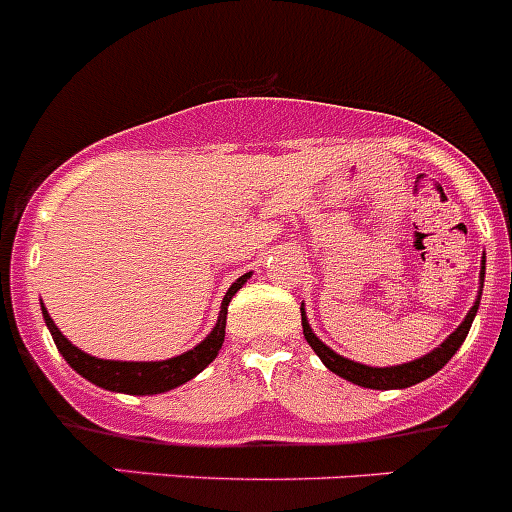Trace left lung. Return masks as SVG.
Instances as JSON below:
<instances>
[{"instance_id":"8db88e82","label":"left lung","mask_w":512,"mask_h":512,"mask_svg":"<svg viewBox=\"0 0 512 512\" xmlns=\"http://www.w3.org/2000/svg\"><path fill=\"white\" fill-rule=\"evenodd\" d=\"M482 283H485V257H482V270H480V293H477V300H475V305L470 308V313L465 315V321L455 328V333H450V336H447V341H444L442 346H437L434 351H429L427 356L417 358V361H409V364L384 366V369H379V366H364V364H356V361H348V358L338 356L333 348H328L321 338L310 331V323H308V318H305V308H300V315H303V336H305V341L310 343V348L318 353V358H321L323 364H326L333 374L341 376V379L351 381V384L364 386V389H407V386H414V384H419V381H424V379H429V376L437 374V371L442 369V366L447 364V361H450L457 351H460V346L465 343L467 333H470L472 321H475L477 308H480Z\"/></svg>"}]
</instances>
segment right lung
I'll return each mask as SVG.
<instances>
[{
  "mask_svg": "<svg viewBox=\"0 0 512 512\" xmlns=\"http://www.w3.org/2000/svg\"><path fill=\"white\" fill-rule=\"evenodd\" d=\"M247 278H250V272L237 278V283H232V288L227 290V295L222 300V310H219L217 326L212 328V333L199 346L191 348V351L174 358H166V361H105V358H95L90 353L80 351L78 346H73L68 338L62 336L60 328L55 326V321H52L50 313L45 310V305H42V315H45V323L50 328L57 351L90 384L108 391H121V394H164V391H171L176 386L186 384L189 379H194L199 371L207 369L214 358H217L219 348L224 343L227 305L232 300V295L247 283Z\"/></svg>",
  "mask_w": 512,
  "mask_h": 512,
  "instance_id": "add662e5",
  "label": "right lung"
}]
</instances>
